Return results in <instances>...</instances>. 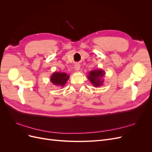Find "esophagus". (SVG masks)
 I'll use <instances>...</instances> for the list:
<instances>
[{"label":"esophagus","mask_w":152,"mask_h":152,"mask_svg":"<svg viewBox=\"0 0 152 152\" xmlns=\"http://www.w3.org/2000/svg\"><path fill=\"white\" fill-rule=\"evenodd\" d=\"M80 64L79 63H76L75 65V69L77 70V71H79L80 70Z\"/></svg>","instance_id":"1"}]
</instances>
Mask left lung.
I'll use <instances>...</instances> for the list:
<instances>
[{"instance_id":"1","label":"left lung","mask_w":152,"mask_h":152,"mask_svg":"<svg viewBox=\"0 0 152 152\" xmlns=\"http://www.w3.org/2000/svg\"><path fill=\"white\" fill-rule=\"evenodd\" d=\"M104 72L99 69V70H94L89 73V75L87 76L88 79L95 87H99L103 85V80L102 79L104 75Z\"/></svg>"}]
</instances>
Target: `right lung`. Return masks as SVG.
Listing matches in <instances>:
<instances>
[{
	"label": "right lung",
	"instance_id": "add662e5",
	"mask_svg": "<svg viewBox=\"0 0 152 152\" xmlns=\"http://www.w3.org/2000/svg\"><path fill=\"white\" fill-rule=\"evenodd\" d=\"M69 76L66 73L54 72L50 77V82L56 86H60L61 87L65 85L66 82L69 79Z\"/></svg>",
	"mask_w": 152,
	"mask_h": 152
}]
</instances>
